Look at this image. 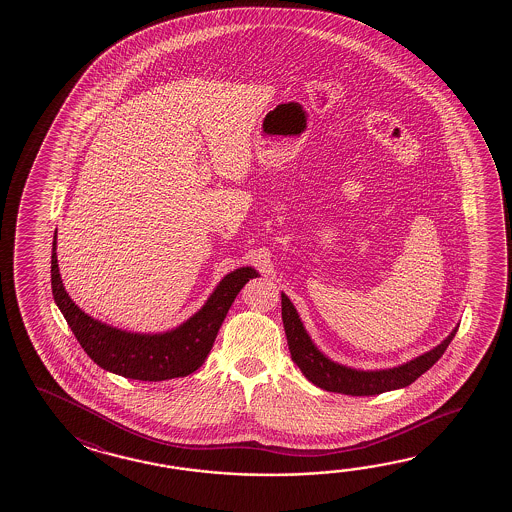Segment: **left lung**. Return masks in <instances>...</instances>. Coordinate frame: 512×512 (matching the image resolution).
Here are the masks:
<instances>
[{
	"label": "left lung",
	"instance_id": "8db88e82",
	"mask_svg": "<svg viewBox=\"0 0 512 512\" xmlns=\"http://www.w3.org/2000/svg\"><path fill=\"white\" fill-rule=\"evenodd\" d=\"M282 320L291 359L296 362V366L302 370L305 377L326 392L346 393V395H357V397L379 395V393L410 386L443 357L448 344L452 342V338L456 337V329H454L437 348L406 362L399 368L357 371L340 366L337 362H331L315 348V344L305 333L294 305L285 294H282Z\"/></svg>",
	"mask_w": 512,
	"mask_h": 512
}]
</instances>
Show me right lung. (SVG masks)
Returning a JSON list of instances; mask_svg holds the SVG:
<instances>
[{
    "mask_svg": "<svg viewBox=\"0 0 512 512\" xmlns=\"http://www.w3.org/2000/svg\"><path fill=\"white\" fill-rule=\"evenodd\" d=\"M256 276L258 272L251 267H241L227 274L203 309L174 331L161 335L126 333L87 316L69 298L58 272L56 234L53 241L51 287L56 305L71 331L89 359L100 368L135 381H166L194 373L207 359L219 327L241 287Z\"/></svg>",
    "mask_w": 512,
    "mask_h": 512,
    "instance_id": "add662e5",
    "label": "right lung"
}]
</instances>
